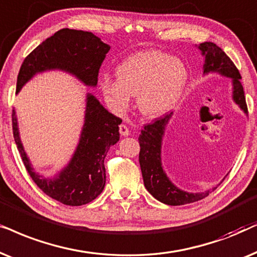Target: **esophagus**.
I'll list each match as a JSON object with an SVG mask.
<instances>
[{
  "instance_id": "esophagus-1",
  "label": "esophagus",
  "mask_w": 257,
  "mask_h": 257,
  "mask_svg": "<svg viewBox=\"0 0 257 257\" xmlns=\"http://www.w3.org/2000/svg\"><path fill=\"white\" fill-rule=\"evenodd\" d=\"M118 132L122 136H128L129 135V128L125 124H119L118 125Z\"/></svg>"
}]
</instances>
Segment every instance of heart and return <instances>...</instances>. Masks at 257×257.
<instances>
[{
	"label": "heart",
	"instance_id": "b5f03b06",
	"mask_svg": "<svg viewBox=\"0 0 257 257\" xmlns=\"http://www.w3.org/2000/svg\"><path fill=\"white\" fill-rule=\"evenodd\" d=\"M116 77L117 80L103 76L100 80L109 107L121 112L134 96L142 114L155 117L166 114L180 100L188 82V70L168 54L146 50L122 61L116 68Z\"/></svg>",
	"mask_w": 257,
	"mask_h": 257
}]
</instances>
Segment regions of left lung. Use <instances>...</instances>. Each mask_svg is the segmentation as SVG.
<instances>
[{
  "label": "left lung",
  "instance_id": "left-lung-1",
  "mask_svg": "<svg viewBox=\"0 0 257 257\" xmlns=\"http://www.w3.org/2000/svg\"><path fill=\"white\" fill-rule=\"evenodd\" d=\"M202 54L206 56L204 73L217 71L224 76L230 77L234 85L232 97L240 105V108L248 114V107L245 103L243 85L241 83V74L234 62L229 59L227 54L213 42H203L200 44ZM173 112L164 114L155 118L152 123L143 126L140 134V167L143 176L145 187L150 194L160 202L168 206H182V204L193 203L207 197L210 191L206 193L191 194L179 189L170 182L166 173L161 166V142L164 133V126L172 117Z\"/></svg>",
  "mask_w": 257,
  "mask_h": 257
}]
</instances>
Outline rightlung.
I'll list each match as a JSON object with an SVG mask.
<instances>
[{"mask_svg":"<svg viewBox=\"0 0 257 257\" xmlns=\"http://www.w3.org/2000/svg\"><path fill=\"white\" fill-rule=\"evenodd\" d=\"M110 47L89 32L61 29L37 46L23 61L17 76L16 93L36 73L62 69L74 74L87 85H96L98 71ZM122 119L103 108L93 95H87L84 125L70 163L55 179H43L34 173L19 136L13 110V134L27 172L48 196L67 204L82 206L95 200L105 184L104 157L119 140Z\"/></svg>","mask_w":257,"mask_h":257,"instance_id":"obj_1","label":"right lung"}]
</instances>
